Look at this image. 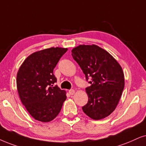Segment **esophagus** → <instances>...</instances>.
<instances>
[{
  "label": "esophagus",
  "instance_id": "34e87169",
  "mask_svg": "<svg viewBox=\"0 0 146 146\" xmlns=\"http://www.w3.org/2000/svg\"><path fill=\"white\" fill-rule=\"evenodd\" d=\"M69 93L70 95H73L75 94V90H69Z\"/></svg>",
  "mask_w": 146,
  "mask_h": 146
}]
</instances>
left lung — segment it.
Listing matches in <instances>:
<instances>
[{
    "mask_svg": "<svg viewBox=\"0 0 146 146\" xmlns=\"http://www.w3.org/2000/svg\"><path fill=\"white\" fill-rule=\"evenodd\" d=\"M73 59L91 86L86 88L88 102L83 111L94 120L109 116L117 107L125 86L122 67L106 50L94 44L79 45L71 50Z\"/></svg>",
    "mask_w": 146,
    "mask_h": 146,
    "instance_id": "1",
    "label": "left lung"
}]
</instances>
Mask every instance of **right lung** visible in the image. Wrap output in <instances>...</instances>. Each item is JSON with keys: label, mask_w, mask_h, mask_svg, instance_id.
<instances>
[{"label": "right lung", "mask_w": 146, "mask_h": 146, "mask_svg": "<svg viewBox=\"0 0 146 146\" xmlns=\"http://www.w3.org/2000/svg\"><path fill=\"white\" fill-rule=\"evenodd\" d=\"M67 48H50L27 56L17 75L21 101L32 117L49 122L58 115L67 96L64 90L53 86L56 78L53 70Z\"/></svg>", "instance_id": "add662e5"}]
</instances>
